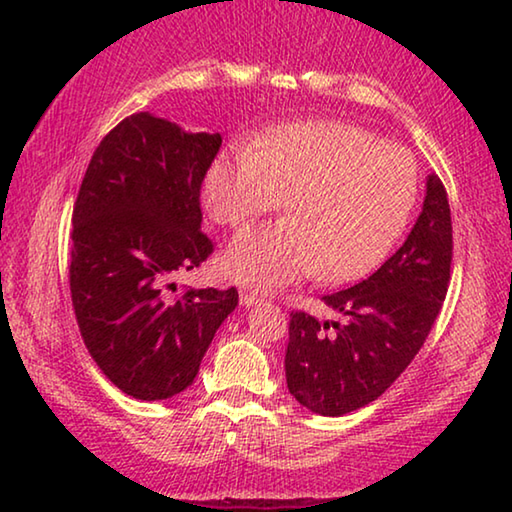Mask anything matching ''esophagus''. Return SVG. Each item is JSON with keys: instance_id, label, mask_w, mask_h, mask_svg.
I'll return each mask as SVG.
<instances>
[{"instance_id": "1", "label": "esophagus", "mask_w": 512, "mask_h": 512, "mask_svg": "<svg viewBox=\"0 0 512 512\" xmlns=\"http://www.w3.org/2000/svg\"><path fill=\"white\" fill-rule=\"evenodd\" d=\"M239 300H241V305H244V307H253V305H257V302H259V300H262V298H259V296H257V293H250V291H241V293H239Z\"/></svg>"}]
</instances>
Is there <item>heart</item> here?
I'll use <instances>...</instances> for the list:
<instances>
[{
  "label": "heart",
  "instance_id": "obj_1",
  "mask_svg": "<svg viewBox=\"0 0 512 512\" xmlns=\"http://www.w3.org/2000/svg\"><path fill=\"white\" fill-rule=\"evenodd\" d=\"M418 198V164L402 146L348 121L268 128L250 149L223 151L203 178L219 225L244 228L284 201V219L246 230L221 268L239 284L273 291L318 273L339 284L370 273L406 228Z\"/></svg>",
  "mask_w": 512,
  "mask_h": 512
}]
</instances>
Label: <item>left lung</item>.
<instances>
[{
  "instance_id": "8db88e82",
  "label": "left lung",
  "mask_w": 512,
  "mask_h": 512,
  "mask_svg": "<svg viewBox=\"0 0 512 512\" xmlns=\"http://www.w3.org/2000/svg\"><path fill=\"white\" fill-rule=\"evenodd\" d=\"M452 250L447 192L431 173L422 212L402 248L368 280L323 296L341 323L291 311L284 357L289 393L332 418L375 402L427 341L447 296Z\"/></svg>"
}]
</instances>
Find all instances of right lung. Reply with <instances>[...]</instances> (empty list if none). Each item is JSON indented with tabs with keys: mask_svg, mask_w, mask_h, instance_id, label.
<instances>
[{
	"mask_svg": "<svg viewBox=\"0 0 512 512\" xmlns=\"http://www.w3.org/2000/svg\"><path fill=\"white\" fill-rule=\"evenodd\" d=\"M221 149L219 133H187L137 112L94 151L72 214L69 291L81 336L119 391L167 400L192 386L235 287L187 289L171 277L201 266V185Z\"/></svg>",
	"mask_w": 512,
	"mask_h": 512,
	"instance_id": "right-lung-1",
	"label": "right lung"
}]
</instances>
